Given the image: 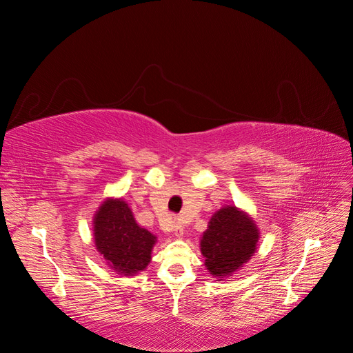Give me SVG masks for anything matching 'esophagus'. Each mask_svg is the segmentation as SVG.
I'll list each match as a JSON object with an SVG mask.
<instances>
[{
	"instance_id": "34e87169",
	"label": "esophagus",
	"mask_w": 353,
	"mask_h": 353,
	"mask_svg": "<svg viewBox=\"0 0 353 353\" xmlns=\"http://www.w3.org/2000/svg\"><path fill=\"white\" fill-rule=\"evenodd\" d=\"M174 231H175V236H178V237H183V234H184V227H183V223H181L179 221H175V228H174Z\"/></svg>"
}]
</instances>
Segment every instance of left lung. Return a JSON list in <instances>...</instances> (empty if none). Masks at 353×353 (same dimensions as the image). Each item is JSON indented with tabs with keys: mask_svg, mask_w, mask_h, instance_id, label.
<instances>
[{
	"mask_svg": "<svg viewBox=\"0 0 353 353\" xmlns=\"http://www.w3.org/2000/svg\"><path fill=\"white\" fill-rule=\"evenodd\" d=\"M258 239V228L244 212L234 206L219 209L200 241L205 265L219 279L230 275L250 259Z\"/></svg>",
	"mask_w": 353,
	"mask_h": 353,
	"instance_id": "left-lung-1",
	"label": "left lung"
}]
</instances>
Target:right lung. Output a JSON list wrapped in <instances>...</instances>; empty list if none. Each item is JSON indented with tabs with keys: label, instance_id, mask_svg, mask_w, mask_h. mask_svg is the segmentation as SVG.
Segmentation results:
<instances>
[{
	"label": "right lung",
	"instance_id": "1",
	"mask_svg": "<svg viewBox=\"0 0 353 353\" xmlns=\"http://www.w3.org/2000/svg\"><path fill=\"white\" fill-rule=\"evenodd\" d=\"M94 240L109 266L123 275L144 271L156 243L153 234L135 222L122 199L105 200L95 213Z\"/></svg>",
	"mask_w": 353,
	"mask_h": 353
}]
</instances>
